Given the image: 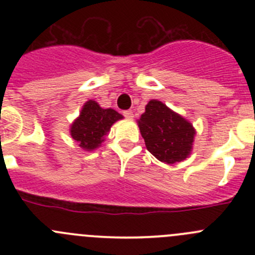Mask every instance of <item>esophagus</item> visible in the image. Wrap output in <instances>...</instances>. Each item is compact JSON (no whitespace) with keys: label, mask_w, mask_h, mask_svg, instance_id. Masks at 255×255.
Instances as JSON below:
<instances>
[{"label":"esophagus","mask_w":255,"mask_h":255,"mask_svg":"<svg viewBox=\"0 0 255 255\" xmlns=\"http://www.w3.org/2000/svg\"><path fill=\"white\" fill-rule=\"evenodd\" d=\"M123 116H125L126 118H128V120H132V118H133V112L129 111V110H127V111H123Z\"/></svg>","instance_id":"34e87169"}]
</instances>
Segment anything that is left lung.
I'll return each instance as SVG.
<instances>
[{"label":"left lung","instance_id":"left-lung-1","mask_svg":"<svg viewBox=\"0 0 255 255\" xmlns=\"http://www.w3.org/2000/svg\"><path fill=\"white\" fill-rule=\"evenodd\" d=\"M138 126L146 149L163 163L174 164L184 160L191 151L194 127L163 102L149 101Z\"/></svg>","mask_w":255,"mask_h":255}]
</instances>
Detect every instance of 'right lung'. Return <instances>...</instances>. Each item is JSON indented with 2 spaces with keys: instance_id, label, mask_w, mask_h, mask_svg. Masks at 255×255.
<instances>
[{
  "instance_id": "add662e5",
  "label": "right lung",
  "mask_w": 255,
  "mask_h": 255,
  "mask_svg": "<svg viewBox=\"0 0 255 255\" xmlns=\"http://www.w3.org/2000/svg\"><path fill=\"white\" fill-rule=\"evenodd\" d=\"M121 118H123L122 115L115 110H104L97 102L90 100L84 105L80 117L71 126V137L79 142L82 149L92 150L104 142V137L111 129V126Z\"/></svg>"
}]
</instances>
